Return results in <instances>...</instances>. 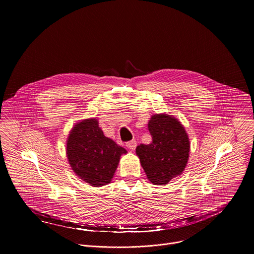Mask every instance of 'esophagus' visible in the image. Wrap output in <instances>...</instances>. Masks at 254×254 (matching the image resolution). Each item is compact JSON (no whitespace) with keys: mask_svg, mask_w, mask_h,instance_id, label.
I'll return each instance as SVG.
<instances>
[{"mask_svg":"<svg viewBox=\"0 0 254 254\" xmlns=\"http://www.w3.org/2000/svg\"><path fill=\"white\" fill-rule=\"evenodd\" d=\"M135 146H136V142H135L134 139L129 140V141L127 142V149L130 150V151H133V150L135 149Z\"/></svg>","mask_w":254,"mask_h":254,"instance_id":"esophagus-1","label":"esophagus"}]
</instances>
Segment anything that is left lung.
<instances>
[{
	"label": "left lung",
	"mask_w": 254,
	"mask_h": 254,
	"mask_svg": "<svg viewBox=\"0 0 254 254\" xmlns=\"http://www.w3.org/2000/svg\"><path fill=\"white\" fill-rule=\"evenodd\" d=\"M153 141L139 144L135 154L154 185H167L183 174L190 155V138L178 119L167 114L153 115L148 124Z\"/></svg>",
	"instance_id": "8db88e82"
}]
</instances>
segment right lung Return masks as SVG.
I'll return each mask as SVG.
<instances>
[{"label": "right lung", "instance_id": "right-lung-1", "mask_svg": "<svg viewBox=\"0 0 254 254\" xmlns=\"http://www.w3.org/2000/svg\"><path fill=\"white\" fill-rule=\"evenodd\" d=\"M127 150L104 135L97 119L78 122L69 131L66 156L75 175L93 187L112 182L122 155Z\"/></svg>", "mask_w": 254, "mask_h": 254}]
</instances>
